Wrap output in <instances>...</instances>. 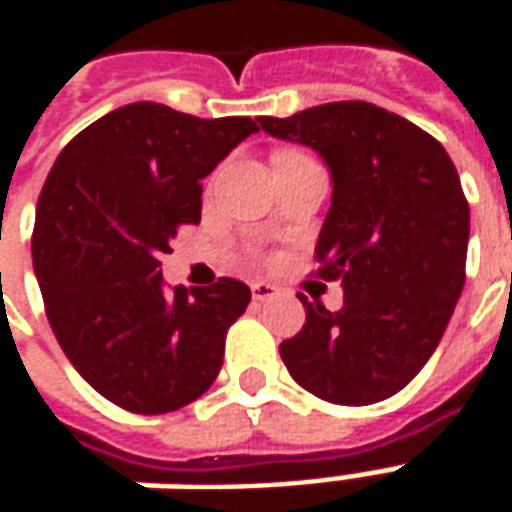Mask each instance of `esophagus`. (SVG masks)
Instances as JSON below:
<instances>
[{
    "mask_svg": "<svg viewBox=\"0 0 512 512\" xmlns=\"http://www.w3.org/2000/svg\"><path fill=\"white\" fill-rule=\"evenodd\" d=\"M277 293H279V288H277V285H271V282H263V279L252 282V299H255V301L274 299Z\"/></svg>",
    "mask_w": 512,
    "mask_h": 512,
    "instance_id": "obj_1",
    "label": "esophagus"
}]
</instances>
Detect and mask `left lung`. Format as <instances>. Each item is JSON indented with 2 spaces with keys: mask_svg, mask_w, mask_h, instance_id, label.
<instances>
[{
  "mask_svg": "<svg viewBox=\"0 0 512 512\" xmlns=\"http://www.w3.org/2000/svg\"><path fill=\"white\" fill-rule=\"evenodd\" d=\"M266 134L312 147L332 172L315 257L343 307L301 299L307 323L279 345L296 384L340 406L386 400L425 367L466 282L469 202L447 150L367 101L260 117Z\"/></svg>",
  "mask_w": 512,
  "mask_h": 512,
  "instance_id": "obj_1",
  "label": "left lung"
}]
</instances>
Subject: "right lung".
Listing matches in <instances>:
<instances>
[{
	"mask_svg": "<svg viewBox=\"0 0 512 512\" xmlns=\"http://www.w3.org/2000/svg\"><path fill=\"white\" fill-rule=\"evenodd\" d=\"M249 117L183 115L136 101L65 145L40 191L32 266L51 329L79 376L115 406L167 414L222 370L224 337L246 310L244 282L167 293L158 257L197 224L200 180L255 134Z\"/></svg>",
	"mask_w": 512,
	"mask_h": 512,
	"instance_id": "add662e5",
	"label": "right lung"
}]
</instances>
